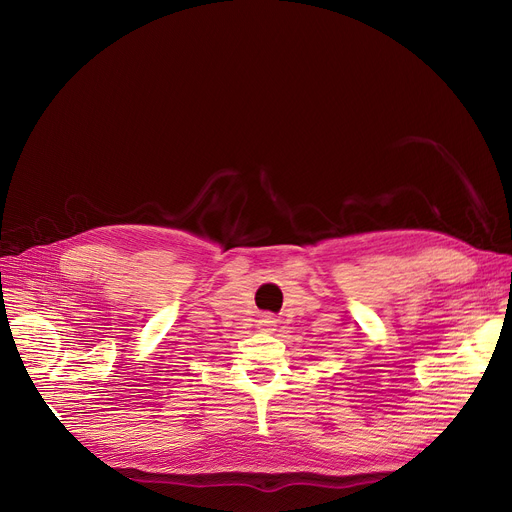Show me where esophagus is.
<instances>
[{
  "instance_id": "obj_1",
  "label": "esophagus",
  "mask_w": 512,
  "mask_h": 512,
  "mask_svg": "<svg viewBox=\"0 0 512 512\" xmlns=\"http://www.w3.org/2000/svg\"><path fill=\"white\" fill-rule=\"evenodd\" d=\"M265 324H270V321H265Z\"/></svg>"
}]
</instances>
